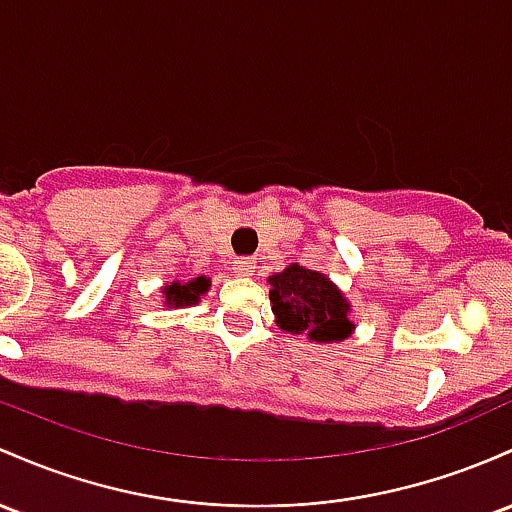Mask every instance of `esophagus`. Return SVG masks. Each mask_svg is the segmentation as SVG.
Here are the masks:
<instances>
[{
	"label": "esophagus",
	"mask_w": 512,
	"mask_h": 512,
	"mask_svg": "<svg viewBox=\"0 0 512 512\" xmlns=\"http://www.w3.org/2000/svg\"><path fill=\"white\" fill-rule=\"evenodd\" d=\"M233 267L240 277H252V272H255V260H252V257H240V260H235Z\"/></svg>",
	"instance_id": "1"
}]
</instances>
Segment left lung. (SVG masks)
Here are the masks:
<instances>
[{"label":"left lung","mask_w":512,"mask_h":512,"mask_svg":"<svg viewBox=\"0 0 512 512\" xmlns=\"http://www.w3.org/2000/svg\"><path fill=\"white\" fill-rule=\"evenodd\" d=\"M277 325L291 335H306L313 342H340L350 338L355 323L350 320V301L325 274L301 265H289L269 277Z\"/></svg>","instance_id":"obj_1"}]
</instances>
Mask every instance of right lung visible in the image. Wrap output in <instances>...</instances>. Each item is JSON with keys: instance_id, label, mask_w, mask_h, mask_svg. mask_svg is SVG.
Instances as JSON below:
<instances>
[{"instance_id": "1", "label": "right lung", "mask_w": 512, "mask_h": 512, "mask_svg": "<svg viewBox=\"0 0 512 512\" xmlns=\"http://www.w3.org/2000/svg\"><path fill=\"white\" fill-rule=\"evenodd\" d=\"M211 289L209 277H194L189 282H172L162 289V299H165L167 308H184V306H196L201 301V296Z\"/></svg>"}]
</instances>
